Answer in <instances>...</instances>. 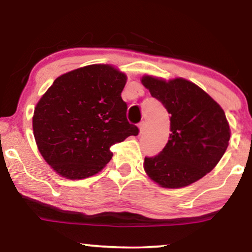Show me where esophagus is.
<instances>
[{
    "mask_svg": "<svg viewBox=\"0 0 252 252\" xmlns=\"http://www.w3.org/2000/svg\"><path fill=\"white\" fill-rule=\"evenodd\" d=\"M146 125H147V124H146V122H144V120H143V122H141V123L139 124L140 133H143L144 130H146Z\"/></svg>",
    "mask_w": 252,
    "mask_h": 252,
    "instance_id": "esophagus-1",
    "label": "esophagus"
}]
</instances>
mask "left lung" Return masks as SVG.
Listing matches in <instances>:
<instances>
[{
	"mask_svg": "<svg viewBox=\"0 0 252 252\" xmlns=\"http://www.w3.org/2000/svg\"><path fill=\"white\" fill-rule=\"evenodd\" d=\"M171 115L170 140L159 154L144 158V170L165 188H181L204 177L228 147L229 125L225 112L198 86L185 79L166 82L142 78Z\"/></svg>",
	"mask_w": 252,
	"mask_h": 252,
	"instance_id": "1",
	"label": "left lung"
}]
</instances>
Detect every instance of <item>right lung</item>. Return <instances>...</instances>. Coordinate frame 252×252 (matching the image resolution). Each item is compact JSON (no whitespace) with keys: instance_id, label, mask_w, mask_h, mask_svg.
<instances>
[{"instance_id":"right-lung-1","label":"right lung","mask_w":252,"mask_h":252,"mask_svg":"<svg viewBox=\"0 0 252 252\" xmlns=\"http://www.w3.org/2000/svg\"><path fill=\"white\" fill-rule=\"evenodd\" d=\"M126 75L110 65H89L58 77L33 116V132L44 160L65 178L98 173L115 143L137 135L127 120L122 92Z\"/></svg>"}]
</instances>
